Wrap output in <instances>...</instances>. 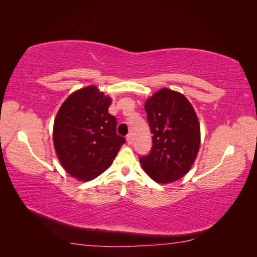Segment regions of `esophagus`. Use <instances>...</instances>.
<instances>
[{
    "instance_id": "34e87169",
    "label": "esophagus",
    "mask_w": 257,
    "mask_h": 257,
    "mask_svg": "<svg viewBox=\"0 0 257 257\" xmlns=\"http://www.w3.org/2000/svg\"><path fill=\"white\" fill-rule=\"evenodd\" d=\"M126 142L128 145H132V143H133V138H132V134H128L126 136Z\"/></svg>"
}]
</instances>
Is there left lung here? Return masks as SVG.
I'll use <instances>...</instances> for the list:
<instances>
[{
  "instance_id": "obj_1",
  "label": "left lung",
  "mask_w": 257,
  "mask_h": 257,
  "mask_svg": "<svg viewBox=\"0 0 257 257\" xmlns=\"http://www.w3.org/2000/svg\"><path fill=\"white\" fill-rule=\"evenodd\" d=\"M152 136L148 155L139 158L146 174L158 183H170L188 174L199 150L200 130L195 110L181 93L161 89L146 100Z\"/></svg>"
}]
</instances>
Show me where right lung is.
<instances>
[{"label": "right lung", "instance_id": "obj_1", "mask_svg": "<svg viewBox=\"0 0 257 257\" xmlns=\"http://www.w3.org/2000/svg\"><path fill=\"white\" fill-rule=\"evenodd\" d=\"M111 98L95 85L72 93L53 124V145L61 165L74 178L90 181L112 164L125 138L116 134L108 112Z\"/></svg>", "mask_w": 257, "mask_h": 257}]
</instances>
